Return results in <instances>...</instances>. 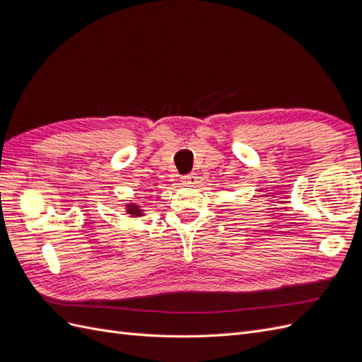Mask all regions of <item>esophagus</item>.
Here are the masks:
<instances>
[{"instance_id": "obj_1", "label": "esophagus", "mask_w": 362, "mask_h": 362, "mask_svg": "<svg viewBox=\"0 0 362 362\" xmlns=\"http://www.w3.org/2000/svg\"><path fill=\"white\" fill-rule=\"evenodd\" d=\"M182 184H190V185L198 184V175H196V173L184 175V177H182Z\"/></svg>"}]
</instances>
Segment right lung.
<instances>
[{
  "label": "right lung",
  "instance_id": "add662e5",
  "mask_svg": "<svg viewBox=\"0 0 362 362\" xmlns=\"http://www.w3.org/2000/svg\"><path fill=\"white\" fill-rule=\"evenodd\" d=\"M127 211H128V214L141 216V210H140L137 205H127Z\"/></svg>",
  "mask_w": 362,
  "mask_h": 362
}]
</instances>
